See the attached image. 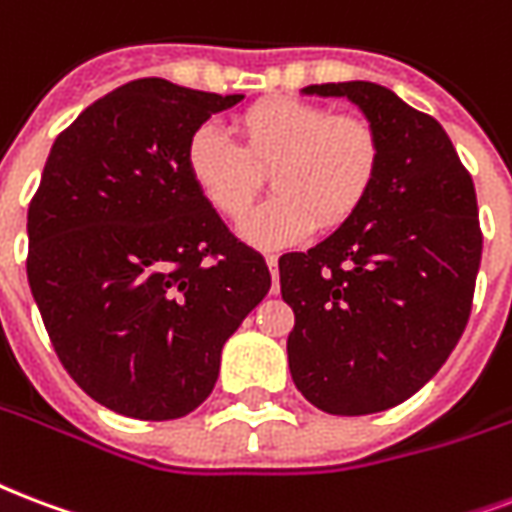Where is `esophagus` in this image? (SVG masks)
I'll use <instances>...</instances> for the list:
<instances>
[{
	"instance_id": "esophagus-1",
	"label": "esophagus",
	"mask_w": 512,
	"mask_h": 512,
	"mask_svg": "<svg viewBox=\"0 0 512 512\" xmlns=\"http://www.w3.org/2000/svg\"><path fill=\"white\" fill-rule=\"evenodd\" d=\"M265 263H268V268H271V276H273L271 295H276V292H279V255L268 252V255H265Z\"/></svg>"
}]
</instances>
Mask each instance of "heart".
<instances>
[{
	"mask_svg": "<svg viewBox=\"0 0 512 512\" xmlns=\"http://www.w3.org/2000/svg\"><path fill=\"white\" fill-rule=\"evenodd\" d=\"M241 147L220 123L195 128L185 150L198 193L225 217L247 209L260 171H271V201L239 220L241 239L255 247H290L317 220L341 225L373 190L381 161L376 128L365 117L333 115L322 104L268 99L239 117Z\"/></svg>",
	"mask_w": 512,
	"mask_h": 512,
	"instance_id": "obj_1",
	"label": "heart"
}]
</instances>
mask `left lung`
Here are the masks:
<instances>
[{
	"label": "left lung",
	"instance_id": "1",
	"mask_svg": "<svg viewBox=\"0 0 512 512\" xmlns=\"http://www.w3.org/2000/svg\"><path fill=\"white\" fill-rule=\"evenodd\" d=\"M357 104L381 142L373 190L308 252L279 257L290 373L319 411L395 408L435 376L473 308L483 236L473 179L435 117L384 85L303 88Z\"/></svg>",
	"mask_w": 512,
	"mask_h": 512
}]
</instances>
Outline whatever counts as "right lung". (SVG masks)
Instances as JSON below:
<instances>
[{"instance_id": "right-lung-1", "label": "right lung", "mask_w": 512, "mask_h": 512, "mask_svg": "<svg viewBox=\"0 0 512 512\" xmlns=\"http://www.w3.org/2000/svg\"><path fill=\"white\" fill-rule=\"evenodd\" d=\"M244 99L144 77L50 147L29 204V287L85 395L166 421L212 395L222 346L271 290L263 255L187 174L195 128Z\"/></svg>"}]
</instances>
